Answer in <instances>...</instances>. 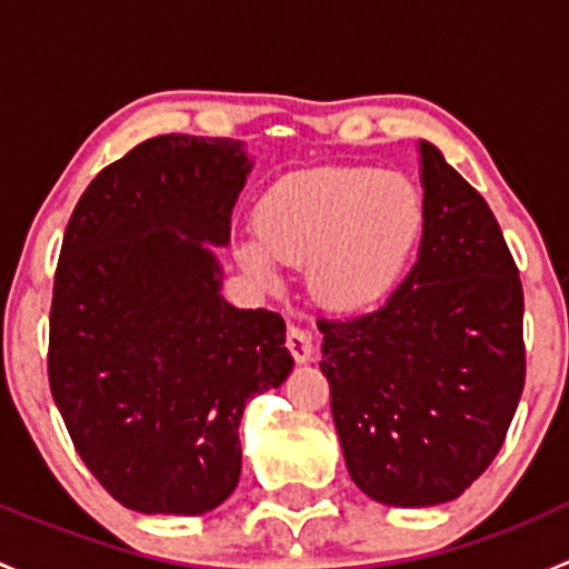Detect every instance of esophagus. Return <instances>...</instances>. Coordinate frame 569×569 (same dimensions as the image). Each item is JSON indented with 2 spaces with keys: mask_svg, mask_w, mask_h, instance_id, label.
Masks as SVG:
<instances>
[{
  "mask_svg": "<svg viewBox=\"0 0 569 569\" xmlns=\"http://www.w3.org/2000/svg\"><path fill=\"white\" fill-rule=\"evenodd\" d=\"M286 347H289L291 358H295L297 363H308V360H311V352H313L311 332L300 325H289L286 327Z\"/></svg>",
  "mask_w": 569,
  "mask_h": 569,
  "instance_id": "obj_1",
  "label": "esophagus"
}]
</instances>
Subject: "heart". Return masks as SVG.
<instances>
[{
	"instance_id": "heart-1",
	"label": "heart",
	"mask_w": 569,
	"mask_h": 569,
	"mask_svg": "<svg viewBox=\"0 0 569 569\" xmlns=\"http://www.w3.org/2000/svg\"><path fill=\"white\" fill-rule=\"evenodd\" d=\"M421 228L423 198L410 178L375 168L297 170L256 206V242L239 256L258 274L308 258L313 297L355 311L393 289Z\"/></svg>"
}]
</instances>
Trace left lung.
<instances>
[{"label":"left lung","mask_w":569,"mask_h":569,"mask_svg":"<svg viewBox=\"0 0 569 569\" xmlns=\"http://www.w3.org/2000/svg\"><path fill=\"white\" fill-rule=\"evenodd\" d=\"M421 183V248L386 306L317 319L349 476L388 507L462 496L526 386L523 283L496 214L429 142Z\"/></svg>","instance_id":"8db88e82"}]
</instances>
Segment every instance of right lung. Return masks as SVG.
Here are the masks:
<instances>
[{
    "mask_svg": "<svg viewBox=\"0 0 569 569\" xmlns=\"http://www.w3.org/2000/svg\"><path fill=\"white\" fill-rule=\"evenodd\" d=\"M250 162L228 137L162 134L79 198L54 272L49 386L73 449L123 507L203 515L237 490L239 418L289 377L286 321L220 297Z\"/></svg>",
    "mask_w": 569,
    "mask_h": 569,
    "instance_id": "add662e5",
    "label": "right lung"
}]
</instances>
